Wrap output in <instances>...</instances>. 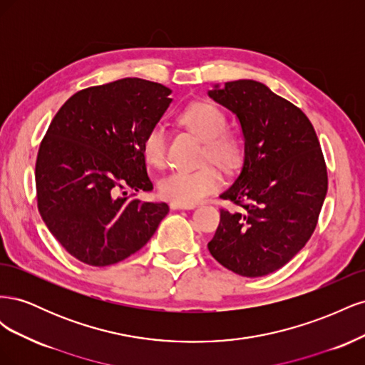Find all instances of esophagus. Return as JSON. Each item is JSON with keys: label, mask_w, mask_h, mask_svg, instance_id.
Returning <instances> with one entry per match:
<instances>
[{"label": "esophagus", "mask_w": 365, "mask_h": 365, "mask_svg": "<svg viewBox=\"0 0 365 365\" xmlns=\"http://www.w3.org/2000/svg\"><path fill=\"white\" fill-rule=\"evenodd\" d=\"M193 207H195L193 204H180V202H172L170 204L172 210H180V208H185L187 210V208H193Z\"/></svg>", "instance_id": "obj_1"}]
</instances>
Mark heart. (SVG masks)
Here are the masks:
<instances>
[{
	"label": "heart",
	"mask_w": 365,
	"mask_h": 365,
	"mask_svg": "<svg viewBox=\"0 0 365 365\" xmlns=\"http://www.w3.org/2000/svg\"><path fill=\"white\" fill-rule=\"evenodd\" d=\"M180 123L204 141L202 161H212L227 172L236 170L245 157V138L240 132L228 129V118L219 106L210 102H195L185 106L178 115ZM168 152V132L157 123L149 128L143 138V157L163 168ZM222 185V175L212 164L196 170H172L161 178L158 192L180 204H195Z\"/></svg>",
	"instance_id": "heart-1"
}]
</instances>
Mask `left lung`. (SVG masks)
Returning <instances> with one entry per match:
<instances>
[{"label":"left lung","instance_id":"8db88e82","mask_svg":"<svg viewBox=\"0 0 365 365\" xmlns=\"http://www.w3.org/2000/svg\"><path fill=\"white\" fill-rule=\"evenodd\" d=\"M208 96L239 117L245 138L244 168L220 195L237 210L220 208L208 250L227 269L262 277L284 267L315 231L327 193L323 150L302 109L260 82H227Z\"/></svg>","mask_w":365,"mask_h":365}]
</instances>
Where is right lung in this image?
I'll return each mask as SVG.
<instances>
[{
  "mask_svg": "<svg viewBox=\"0 0 365 365\" xmlns=\"http://www.w3.org/2000/svg\"><path fill=\"white\" fill-rule=\"evenodd\" d=\"M169 94L161 83L126 77L77 91L51 120L35 165L38 210L77 260L98 268L125 260L168 215V204L141 202L137 192L153 189L143 138Z\"/></svg>",
  "mask_w": 365,
  "mask_h": 365,
  "instance_id": "obj_1",
  "label": "right lung"
}]
</instances>
